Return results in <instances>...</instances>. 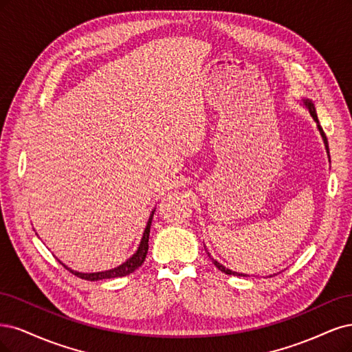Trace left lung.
<instances>
[{
	"instance_id": "1",
	"label": "left lung",
	"mask_w": 352,
	"mask_h": 352,
	"mask_svg": "<svg viewBox=\"0 0 352 352\" xmlns=\"http://www.w3.org/2000/svg\"><path fill=\"white\" fill-rule=\"evenodd\" d=\"M302 102H304V105L307 107V109H309V112H310V116L313 117V120L317 122V129H319V131H320V135H322V139H323V143H324V147H326V151H327V155H329V146H327V139H326V134H324V131H323V129L320 127V122H319V118H317V114H316V108H314V104L313 102L310 100V99H302ZM329 160H331V156H329ZM208 256L210 257V260L213 262V265L217 266L221 272H223V274H226V275H234V276H247V275H244V274H238V272H234V270H231V269H228V267H225L223 265H221L219 262H217V260H214L209 253H208Z\"/></svg>"
}]
</instances>
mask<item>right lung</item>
Masks as SVG:
<instances>
[{"mask_svg":"<svg viewBox=\"0 0 352 352\" xmlns=\"http://www.w3.org/2000/svg\"><path fill=\"white\" fill-rule=\"evenodd\" d=\"M155 212V210H153ZM153 212L151 214L149 221H147L146 225V230L143 232V238L140 241V245L138 248V252H135L127 262H124L122 265H120L118 267L114 269H109L105 272H95V274H82V272H76L70 267H67L64 263H61L67 270H70L73 275H76L77 278H82L86 280H100V279H109V278H120V276H126L133 274V272L138 269L139 266H142V263L144 262L147 250H149V232H151V225H152V218H153Z\"/></svg>","mask_w":352,"mask_h":352,"instance_id":"obj_1","label":"right lung"}]
</instances>
